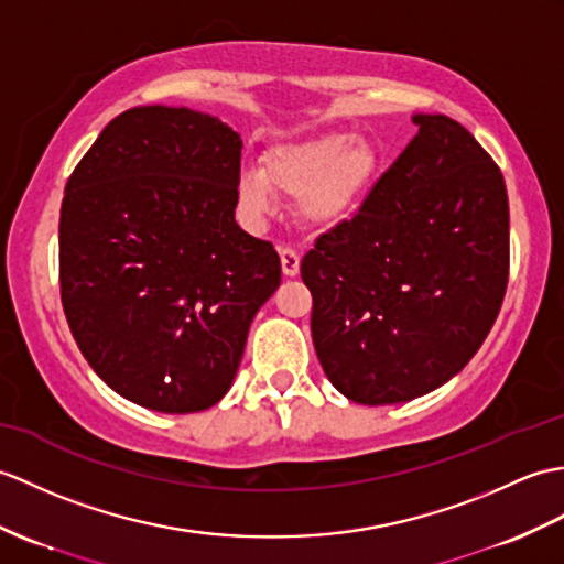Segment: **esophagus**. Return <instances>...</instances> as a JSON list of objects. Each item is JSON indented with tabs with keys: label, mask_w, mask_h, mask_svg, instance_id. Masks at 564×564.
Masks as SVG:
<instances>
[{
	"label": "esophagus",
	"mask_w": 564,
	"mask_h": 564,
	"mask_svg": "<svg viewBox=\"0 0 564 564\" xmlns=\"http://www.w3.org/2000/svg\"><path fill=\"white\" fill-rule=\"evenodd\" d=\"M279 254H281V269H283L285 276H291V279L297 276V271H300V254L293 250V247H281Z\"/></svg>",
	"instance_id": "34e87169"
}]
</instances>
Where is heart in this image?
Masks as SVG:
<instances>
[{
  "label": "heart",
  "mask_w": 564,
  "mask_h": 564,
  "mask_svg": "<svg viewBox=\"0 0 564 564\" xmlns=\"http://www.w3.org/2000/svg\"><path fill=\"white\" fill-rule=\"evenodd\" d=\"M384 165L387 149L370 134L324 132L269 151L259 173H240L235 196L242 216L259 226L276 212L271 188L295 194L297 216L332 230L360 212Z\"/></svg>",
  "instance_id": "b5f03b06"
}]
</instances>
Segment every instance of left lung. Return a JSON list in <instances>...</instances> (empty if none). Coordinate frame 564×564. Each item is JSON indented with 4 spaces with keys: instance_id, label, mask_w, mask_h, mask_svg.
Listing matches in <instances>:
<instances>
[{
    "instance_id": "left-lung-1",
    "label": "left lung",
    "mask_w": 564,
    "mask_h": 564,
    "mask_svg": "<svg viewBox=\"0 0 564 564\" xmlns=\"http://www.w3.org/2000/svg\"><path fill=\"white\" fill-rule=\"evenodd\" d=\"M413 124L417 134L360 212L300 264L322 368L365 405L411 401L459 375L507 291L500 167L447 115L417 112Z\"/></svg>"
}]
</instances>
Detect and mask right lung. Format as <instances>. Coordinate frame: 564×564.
<instances>
[{
    "label": "right lung",
    "mask_w": 564,
    "mask_h": 564,
    "mask_svg": "<svg viewBox=\"0 0 564 564\" xmlns=\"http://www.w3.org/2000/svg\"><path fill=\"white\" fill-rule=\"evenodd\" d=\"M242 139L218 117L141 105L102 129L59 214L62 307L117 394L161 413L212 409L281 283L271 242L235 223Z\"/></svg>",
    "instance_id": "obj_1"
}]
</instances>
